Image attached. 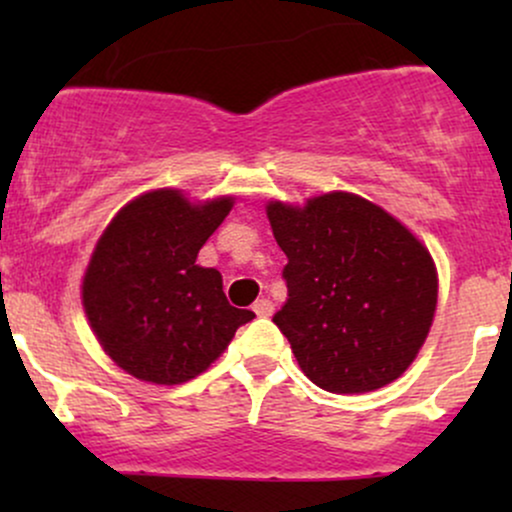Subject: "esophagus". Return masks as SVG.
<instances>
[{
  "mask_svg": "<svg viewBox=\"0 0 512 512\" xmlns=\"http://www.w3.org/2000/svg\"><path fill=\"white\" fill-rule=\"evenodd\" d=\"M252 310H255L257 317H269L274 313V303L269 298H260V301H255V305H252Z\"/></svg>",
  "mask_w": 512,
  "mask_h": 512,
  "instance_id": "obj_1",
  "label": "esophagus"
}]
</instances>
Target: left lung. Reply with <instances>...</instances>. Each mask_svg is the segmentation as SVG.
Listing matches in <instances>:
<instances>
[{"instance_id":"left-lung-1","label":"left lung","mask_w":512,"mask_h":512,"mask_svg":"<svg viewBox=\"0 0 512 512\" xmlns=\"http://www.w3.org/2000/svg\"><path fill=\"white\" fill-rule=\"evenodd\" d=\"M289 298L274 325L317 387L361 395L411 366L433 325L438 272L431 252L383 207L327 192L303 207L267 204Z\"/></svg>"}]
</instances>
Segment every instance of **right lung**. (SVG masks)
<instances>
[{"instance_id": "1", "label": "right lung", "mask_w": 512, "mask_h": 512, "mask_svg": "<svg viewBox=\"0 0 512 512\" xmlns=\"http://www.w3.org/2000/svg\"><path fill=\"white\" fill-rule=\"evenodd\" d=\"M231 209L233 197L190 202L161 187L125 204L98 238L81 303L98 344L125 373L154 385L187 383L255 317L226 301L216 269L197 264Z\"/></svg>"}]
</instances>
